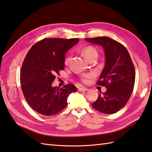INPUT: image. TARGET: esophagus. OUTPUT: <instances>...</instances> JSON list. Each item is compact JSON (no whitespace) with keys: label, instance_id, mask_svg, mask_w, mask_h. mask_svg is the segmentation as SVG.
Listing matches in <instances>:
<instances>
[{"label":"esophagus","instance_id":"esophagus-1","mask_svg":"<svg viewBox=\"0 0 152 152\" xmlns=\"http://www.w3.org/2000/svg\"><path fill=\"white\" fill-rule=\"evenodd\" d=\"M78 91H87L88 88H85V87H80V88H78Z\"/></svg>","mask_w":152,"mask_h":152}]
</instances>
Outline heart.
Listing matches in <instances>:
<instances>
[{
  "label": "heart",
  "instance_id": "1",
  "mask_svg": "<svg viewBox=\"0 0 152 152\" xmlns=\"http://www.w3.org/2000/svg\"><path fill=\"white\" fill-rule=\"evenodd\" d=\"M82 52L84 54V55L85 56L88 60H91L92 58H97L98 56V52L97 49L94 48V47L91 46V45H88L85 47V48L83 49L82 50ZM71 58H72V56L71 54H69L66 58H65V60H64V64L65 65H67L69 64L70 61L71 60ZM91 76V75H89V74H87V75H84L83 76V78L82 80L83 81H85L87 78Z\"/></svg>",
  "mask_w": 152,
  "mask_h": 152
}]
</instances>
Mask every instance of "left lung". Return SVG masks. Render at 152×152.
Masks as SVG:
<instances>
[{"mask_svg":"<svg viewBox=\"0 0 152 152\" xmlns=\"http://www.w3.org/2000/svg\"><path fill=\"white\" fill-rule=\"evenodd\" d=\"M102 45L105 53V65L97 85L105 87L107 91L98 92L92 107L102 113L114 114L126 105L134 90L135 71L126 48L107 37L85 38Z\"/></svg>","mask_w":152,"mask_h":152,"instance_id":"1","label":"left lung"}]
</instances>
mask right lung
Listing matches in <instances>:
<instances>
[{
    "label": "right lung",
    "mask_w": 152,
    "mask_h": 152,
    "mask_svg": "<svg viewBox=\"0 0 152 152\" xmlns=\"http://www.w3.org/2000/svg\"><path fill=\"white\" fill-rule=\"evenodd\" d=\"M78 38H47L32 46L23 61L20 71L21 88L29 105L38 113L53 115L67 105V99L76 92L72 84L53 87L52 82L64 69L65 54Z\"/></svg>",
    "instance_id": "obj_1"
}]
</instances>
